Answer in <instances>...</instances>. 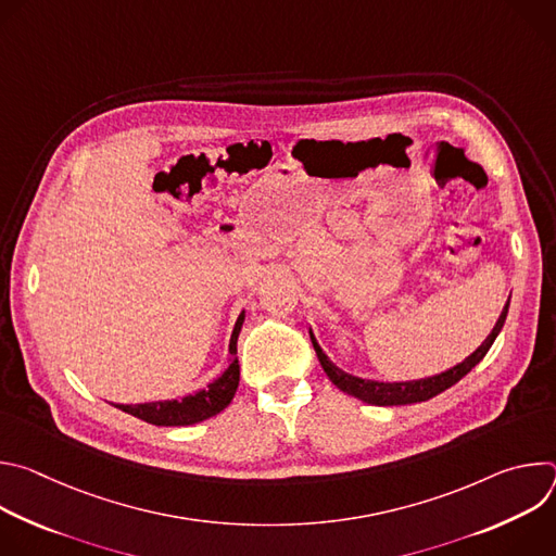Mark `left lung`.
<instances>
[{"label":"left lung","instance_id":"left-lung-1","mask_svg":"<svg viewBox=\"0 0 556 556\" xmlns=\"http://www.w3.org/2000/svg\"><path fill=\"white\" fill-rule=\"evenodd\" d=\"M508 305H510V296L500 314V319L493 328V332L484 339V343L475 350L470 356H466L462 363H457L455 367L442 371V374H435V376H429V378H420V380H407V382H378V380H365V378H358V376H352L343 369H339L328 356L326 352L321 350V345L316 343L312 330H309V339H312V345H314V352L316 356H319V363L324 367V371L328 374V378L345 393L354 395V399L367 403V405H376V407H393V405H412V403H425L429 399H433V395L442 393L444 389L453 387L457 380H462L475 365H478L486 352L491 350V345L495 343L497 334L502 332L504 328V321H506V314H508Z\"/></svg>","mask_w":556,"mask_h":556}]
</instances>
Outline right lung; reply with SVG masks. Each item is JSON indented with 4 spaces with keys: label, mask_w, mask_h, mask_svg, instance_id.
<instances>
[{
    "label": "right lung",
    "mask_w": 556,
    "mask_h": 556,
    "mask_svg": "<svg viewBox=\"0 0 556 556\" xmlns=\"http://www.w3.org/2000/svg\"><path fill=\"white\" fill-rule=\"evenodd\" d=\"M244 326V312L237 316V324L230 334L228 352H230V365L224 369L219 378H215L206 389H200L195 393L185 395L180 401H157V403H142V405H116L121 412L140 418L155 427H187L202 422L211 416H217L224 412L232 395L240 384V365H237V337Z\"/></svg>",
    "instance_id": "add662e5"
}]
</instances>
